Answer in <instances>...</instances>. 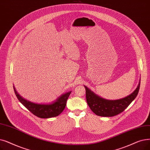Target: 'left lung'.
I'll list each match as a JSON object with an SVG mask.
<instances>
[{"instance_id": "1", "label": "left lung", "mask_w": 150, "mask_h": 150, "mask_svg": "<svg viewBox=\"0 0 150 150\" xmlns=\"http://www.w3.org/2000/svg\"><path fill=\"white\" fill-rule=\"evenodd\" d=\"M140 80L133 92L124 98L116 100L103 99L95 94L93 91L84 86L86 89V101L91 110L97 116L110 117L120 114L125 110L135 99L139 93Z\"/></svg>"}]
</instances>
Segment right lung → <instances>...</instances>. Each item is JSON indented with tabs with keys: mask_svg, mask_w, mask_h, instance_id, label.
I'll list each match as a JSON object with an SVG mask.
<instances>
[{
	"mask_svg": "<svg viewBox=\"0 0 150 150\" xmlns=\"http://www.w3.org/2000/svg\"><path fill=\"white\" fill-rule=\"evenodd\" d=\"M15 93L18 99L23 105L34 115L40 118H50L60 115L66 105V102L71 91L62 94L53 102L49 103H37L23 98L18 94L13 86Z\"/></svg>",
	"mask_w": 150,
	"mask_h": 150,
	"instance_id": "right-lung-1",
	"label": "right lung"
}]
</instances>
